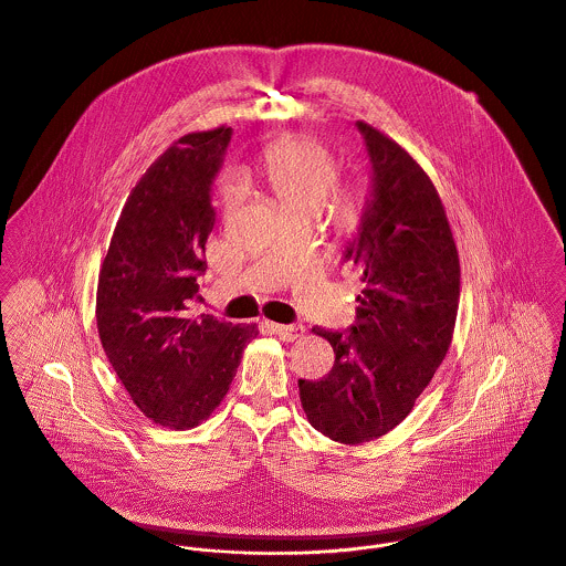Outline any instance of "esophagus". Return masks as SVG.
Returning a JSON list of instances; mask_svg holds the SVG:
<instances>
[{
  "label": "esophagus",
  "instance_id": "1",
  "mask_svg": "<svg viewBox=\"0 0 566 566\" xmlns=\"http://www.w3.org/2000/svg\"><path fill=\"white\" fill-rule=\"evenodd\" d=\"M272 331H274L281 339H285V342H294V339L303 337L305 326H303V324H272Z\"/></svg>",
  "mask_w": 566,
  "mask_h": 566
}]
</instances>
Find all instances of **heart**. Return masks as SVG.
Returning a JSON list of instances; mask_svg holds the SVG:
<instances>
[{
	"instance_id": "1",
	"label": "heart",
	"mask_w": 566,
	"mask_h": 566,
	"mask_svg": "<svg viewBox=\"0 0 566 566\" xmlns=\"http://www.w3.org/2000/svg\"><path fill=\"white\" fill-rule=\"evenodd\" d=\"M259 174L281 213H321L335 182V163L316 142L285 139L263 153ZM222 198L229 207L235 205L242 198V185L235 178L227 180Z\"/></svg>"
}]
</instances>
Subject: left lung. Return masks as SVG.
<instances>
[{
    "label": "left lung",
    "mask_w": 566,
    "mask_h": 566,
    "mask_svg": "<svg viewBox=\"0 0 566 566\" xmlns=\"http://www.w3.org/2000/svg\"><path fill=\"white\" fill-rule=\"evenodd\" d=\"M370 187L342 252L361 281L357 323L314 326L335 353L321 381L298 379L301 403L326 438L361 444L395 429L442 364L458 316L460 261L444 207L399 144L357 122Z\"/></svg>",
    "instance_id": "1"
}]
</instances>
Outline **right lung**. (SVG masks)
<instances>
[{"label": "right lung", "mask_w": 566, "mask_h": 566, "mask_svg": "<svg viewBox=\"0 0 566 566\" xmlns=\"http://www.w3.org/2000/svg\"><path fill=\"white\" fill-rule=\"evenodd\" d=\"M233 128L185 135L130 191L97 281L104 353L137 407L169 429L202 422L231 388L254 324L191 318L216 227L211 189Z\"/></svg>", "instance_id": "1"}]
</instances>
